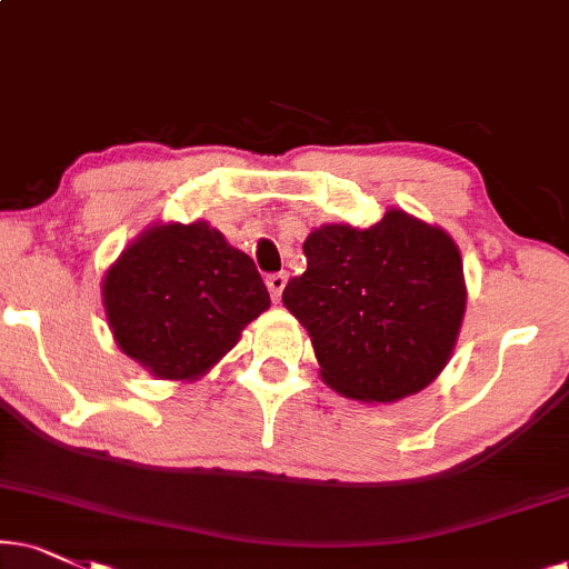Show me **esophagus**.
Listing matches in <instances>:
<instances>
[{
    "mask_svg": "<svg viewBox=\"0 0 569 569\" xmlns=\"http://www.w3.org/2000/svg\"><path fill=\"white\" fill-rule=\"evenodd\" d=\"M284 284H287V273H284V271L269 273V277H266V287H269V292H271V298H273V300L282 298Z\"/></svg>",
    "mask_w": 569,
    "mask_h": 569,
    "instance_id": "34e87169",
    "label": "esophagus"
}]
</instances>
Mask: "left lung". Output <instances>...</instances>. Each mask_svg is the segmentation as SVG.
<instances>
[{"label":"left lung","instance_id":"8db88e82","mask_svg":"<svg viewBox=\"0 0 569 569\" xmlns=\"http://www.w3.org/2000/svg\"><path fill=\"white\" fill-rule=\"evenodd\" d=\"M303 250L308 266L282 303L311 335L327 385L390 403L443 371L467 306L459 248L443 229L392 208L369 229L311 231Z\"/></svg>","mask_w":569,"mask_h":569}]
</instances>
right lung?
Masks as SVG:
<instances>
[{
	"instance_id": "add662e5",
	"label": "right lung",
	"mask_w": 569,
	"mask_h": 569,
	"mask_svg": "<svg viewBox=\"0 0 569 569\" xmlns=\"http://www.w3.org/2000/svg\"><path fill=\"white\" fill-rule=\"evenodd\" d=\"M118 346L160 380L206 375L269 308L256 263L206 221L147 229L102 282Z\"/></svg>"
}]
</instances>
